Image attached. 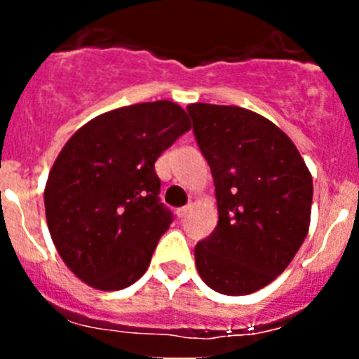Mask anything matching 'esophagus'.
Wrapping results in <instances>:
<instances>
[{"label":"esophagus","instance_id":"esophagus-1","mask_svg":"<svg viewBox=\"0 0 359 359\" xmlns=\"http://www.w3.org/2000/svg\"><path fill=\"white\" fill-rule=\"evenodd\" d=\"M187 212H189V207H182V208H176V212H174V214H176L177 219H183L187 215Z\"/></svg>","mask_w":359,"mask_h":359}]
</instances>
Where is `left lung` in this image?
Masks as SVG:
<instances>
[{"label": "left lung", "instance_id": "1", "mask_svg": "<svg viewBox=\"0 0 359 359\" xmlns=\"http://www.w3.org/2000/svg\"><path fill=\"white\" fill-rule=\"evenodd\" d=\"M214 177L219 221L196 244V268L217 293L250 294L287 268L309 230L313 177L284 131L237 106L190 104Z\"/></svg>", "mask_w": 359, "mask_h": 359}]
</instances>
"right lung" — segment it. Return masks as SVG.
<instances>
[{"mask_svg": "<svg viewBox=\"0 0 359 359\" xmlns=\"http://www.w3.org/2000/svg\"><path fill=\"white\" fill-rule=\"evenodd\" d=\"M189 129L177 104H135L82 126L59 152L44 189L46 223L86 284L116 291L145 273L174 219L154 163Z\"/></svg>", "mask_w": 359, "mask_h": 359, "instance_id": "add662e5", "label": "right lung"}]
</instances>
